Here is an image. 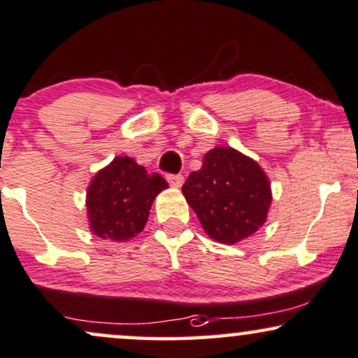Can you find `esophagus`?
Segmentation results:
<instances>
[{
	"label": "esophagus",
	"mask_w": 358,
	"mask_h": 358,
	"mask_svg": "<svg viewBox=\"0 0 358 358\" xmlns=\"http://www.w3.org/2000/svg\"><path fill=\"white\" fill-rule=\"evenodd\" d=\"M166 180H169L170 187H173V188H180L185 182L183 175H169L166 176Z\"/></svg>",
	"instance_id": "obj_1"
}]
</instances>
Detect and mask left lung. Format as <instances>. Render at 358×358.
<instances>
[{"label": "left lung", "instance_id": "1", "mask_svg": "<svg viewBox=\"0 0 358 358\" xmlns=\"http://www.w3.org/2000/svg\"><path fill=\"white\" fill-rule=\"evenodd\" d=\"M182 192L209 237L236 244L265 222L270 183L259 164L231 147H216L192 171Z\"/></svg>", "mask_w": 358, "mask_h": 358}]
</instances>
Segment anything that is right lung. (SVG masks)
<instances>
[{"label":"right lung","mask_w":358,"mask_h":358,"mask_svg":"<svg viewBox=\"0 0 358 358\" xmlns=\"http://www.w3.org/2000/svg\"><path fill=\"white\" fill-rule=\"evenodd\" d=\"M169 187L129 157H116L94 175L87 194L90 227L101 239L129 241L144 229L152 203Z\"/></svg>","instance_id":"add662e5"}]
</instances>
